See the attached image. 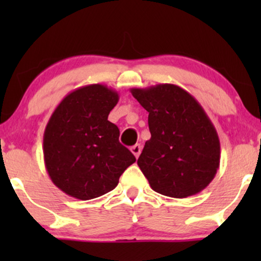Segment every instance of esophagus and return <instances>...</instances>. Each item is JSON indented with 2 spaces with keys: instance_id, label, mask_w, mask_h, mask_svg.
Wrapping results in <instances>:
<instances>
[{
  "instance_id": "obj_1",
  "label": "esophagus",
  "mask_w": 261,
  "mask_h": 261,
  "mask_svg": "<svg viewBox=\"0 0 261 261\" xmlns=\"http://www.w3.org/2000/svg\"><path fill=\"white\" fill-rule=\"evenodd\" d=\"M141 151H142V146H141L140 143H136V145L131 147V152H133L134 155H135V157H136V158H139Z\"/></svg>"
}]
</instances>
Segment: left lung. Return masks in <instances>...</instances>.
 <instances>
[{
	"label": "left lung",
	"instance_id": "8db88e82",
	"mask_svg": "<svg viewBox=\"0 0 261 261\" xmlns=\"http://www.w3.org/2000/svg\"><path fill=\"white\" fill-rule=\"evenodd\" d=\"M148 112L151 139L137 160L154 191L184 199L202 191L216 175L221 147L216 128L190 93L163 83L133 88Z\"/></svg>",
	"mask_w": 261,
	"mask_h": 261
}]
</instances>
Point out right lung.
Masks as SVG:
<instances>
[{"label":"right lung","instance_id":"right-lung-1","mask_svg":"<svg viewBox=\"0 0 261 261\" xmlns=\"http://www.w3.org/2000/svg\"><path fill=\"white\" fill-rule=\"evenodd\" d=\"M119 94L104 85L68 93L44 131L45 168L60 190L79 200L112 191L135 155L119 142L118 126L108 115Z\"/></svg>","mask_w":261,"mask_h":261}]
</instances>
